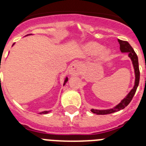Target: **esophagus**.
Here are the masks:
<instances>
[{"mask_svg":"<svg viewBox=\"0 0 146 146\" xmlns=\"http://www.w3.org/2000/svg\"><path fill=\"white\" fill-rule=\"evenodd\" d=\"M82 66L80 62H74L69 69V73L72 76H79L82 73Z\"/></svg>","mask_w":146,"mask_h":146,"instance_id":"34e87169","label":"esophagus"}]
</instances>
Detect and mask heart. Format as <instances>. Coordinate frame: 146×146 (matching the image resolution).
<instances>
[{"mask_svg":"<svg viewBox=\"0 0 146 146\" xmlns=\"http://www.w3.org/2000/svg\"><path fill=\"white\" fill-rule=\"evenodd\" d=\"M86 50L88 53L95 54L99 52V57L101 59H106L109 57V55L111 54V50L108 48H103L102 49V44H98L97 42H91L88 43L86 45Z\"/></svg>","mask_w":146,"mask_h":146,"instance_id":"b5f03b06","label":"heart"}]
</instances>
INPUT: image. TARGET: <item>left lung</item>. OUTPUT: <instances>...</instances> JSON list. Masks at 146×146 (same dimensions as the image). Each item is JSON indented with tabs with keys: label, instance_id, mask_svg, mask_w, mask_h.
I'll return each instance as SVG.
<instances>
[{
	"label": "left lung",
	"instance_id": "left-lung-1",
	"mask_svg": "<svg viewBox=\"0 0 146 146\" xmlns=\"http://www.w3.org/2000/svg\"><path fill=\"white\" fill-rule=\"evenodd\" d=\"M118 42L120 44V51L122 53H128V56H129V58L132 60V63H133V65L134 72H135V76H136V79H135V85H134L133 89L126 96V98H124L117 106H115L113 108L108 109V110H96V109H92V112L94 113H96V114H109V113H114V112H117V111H119L120 110H122V109L125 108L129 104V102H131V100L133 99L134 95L136 93L137 87L139 86L140 73H139V69L138 57H137L136 52L134 51L133 48H132L131 45L128 42L120 39H118Z\"/></svg>",
	"mask_w": 146,
	"mask_h": 146
}]
</instances>
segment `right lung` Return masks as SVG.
<instances>
[{
	"mask_svg": "<svg viewBox=\"0 0 146 146\" xmlns=\"http://www.w3.org/2000/svg\"><path fill=\"white\" fill-rule=\"evenodd\" d=\"M67 81H68V78L67 77H66V79H65V80H64V85H65L66 84V82H67ZM49 112H50V111H42V112H41V113H40V114H42V113H49Z\"/></svg>",
	"mask_w": 146,
	"mask_h": 146,
	"instance_id": "add662e5",
	"label": "right lung"
}]
</instances>
